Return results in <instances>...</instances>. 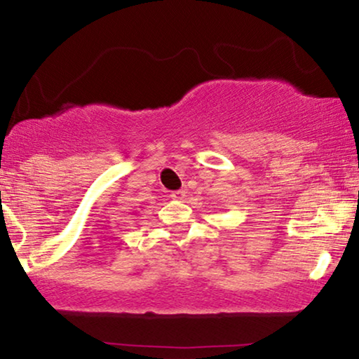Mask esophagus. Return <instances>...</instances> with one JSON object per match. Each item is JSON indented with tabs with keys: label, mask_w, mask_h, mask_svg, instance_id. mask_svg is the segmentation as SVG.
I'll use <instances>...</instances> for the list:
<instances>
[{
	"label": "esophagus",
	"mask_w": 359,
	"mask_h": 359,
	"mask_svg": "<svg viewBox=\"0 0 359 359\" xmlns=\"http://www.w3.org/2000/svg\"><path fill=\"white\" fill-rule=\"evenodd\" d=\"M186 194H188V191L186 189H178V191H173V199H178V201H184V198H186Z\"/></svg>",
	"instance_id": "34e87169"
}]
</instances>
